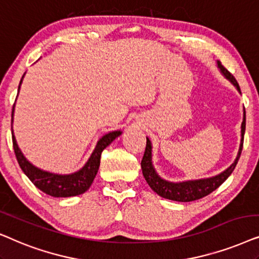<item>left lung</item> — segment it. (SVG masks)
I'll return each instance as SVG.
<instances>
[{
    "label": "left lung",
    "instance_id": "8db88e82",
    "mask_svg": "<svg viewBox=\"0 0 259 259\" xmlns=\"http://www.w3.org/2000/svg\"><path fill=\"white\" fill-rule=\"evenodd\" d=\"M217 66H218V68L220 70V73H222L227 80L232 82L234 88H236L238 90V92L240 94V88L233 75L223 66L219 60H217ZM244 134H245V109H243V122H242V125H240L239 149H238L237 156L234 158L233 163L231 164L229 168H226L225 170L222 171V173L214 175V177L206 178V179H198V180L180 181V182L168 181L158 175L153 164V146H151L150 140L147 137L146 151H144L142 162H141L143 177L148 182V185L150 186V188L153 189L156 194H158L164 199L173 200V201L189 202V201H194V200L204 198V196L211 194L213 191H215V189L218 188L231 174H232L233 169L237 165V162L240 157V153H242Z\"/></svg>",
    "mask_w": 259,
    "mask_h": 259
}]
</instances>
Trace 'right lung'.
Here are the masks:
<instances>
[{
    "instance_id": "obj_1",
    "label": "right lung",
    "mask_w": 259,
    "mask_h": 259,
    "mask_svg": "<svg viewBox=\"0 0 259 259\" xmlns=\"http://www.w3.org/2000/svg\"><path fill=\"white\" fill-rule=\"evenodd\" d=\"M26 74V73H25ZM22 75L21 81L19 85V91L21 88L23 77ZM14 110H15V104L13 108L12 113V135H13V147L15 151L17 162H19L20 167L23 173L27 175V178L33 182L34 186L42 191L46 194L54 196V198H68V196H75L82 194L88 189L91 187L92 182H94L96 175L98 173L99 164H101V155L102 151L105 149L109 144H111L113 140H116L119 135H122L120 130H115V132H110L105 134L98 140L96 144L94 151L90 155L89 160L86 163L82 165L80 169L74 171L71 174H55L51 171L44 170L41 168H37L36 165L27 160L25 155L17 146L16 139L14 136L13 130V122H14Z\"/></svg>"
}]
</instances>
